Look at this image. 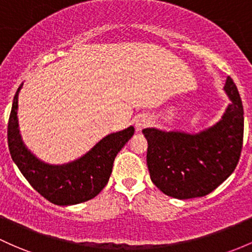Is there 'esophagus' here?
Returning a JSON list of instances; mask_svg holds the SVG:
<instances>
[{
  "instance_id": "obj_1",
  "label": "esophagus",
  "mask_w": 252,
  "mask_h": 252,
  "mask_svg": "<svg viewBox=\"0 0 252 252\" xmlns=\"http://www.w3.org/2000/svg\"><path fill=\"white\" fill-rule=\"evenodd\" d=\"M150 125V120H149L148 116L145 115H139L136 118V121H134V127H136L137 131H142L143 128L148 127Z\"/></svg>"
}]
</instances>
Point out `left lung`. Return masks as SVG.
<instances>
[{"mask_svg": "<svg viewBox=\"0 0 252 252\" xmlns=\"http://www.w3.org/2000/svg\"><path fill=\"white\" fill-rule=\"evenodd\" d=\"M224 91L231 99L222 119L199 133L144 128L147 164L151 181L164 194L178 199L203 197L233 173L244 134L242 98L231 77Z\"/></svg>", "mask_w": 252, "mask_h": 252, "instance_id": "1", "label": "left lung"}]
</instances>
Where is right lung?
<instances>
[{"instance_id":"obj_1","label":"right lung","mask_w":252,"mask_h":252,"mask_svg":"<svg viewBox=\"0 0 252 252\" xmlns=\"http://www.w3.org/2000/svg\"><path fill=\"white\" fill-rule=\"evenodd\" d=\"M21 86L23 84L13 99L7 131L10 156L21 174L34 190L54 204H78L96 197L109 180L118 153L133 136V126L108 134L75 161L66 164H48L25 147L19 133L18 94Z\"/></svg>"}]
</instances>
